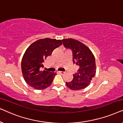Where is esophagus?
<instances>
[{
  "instance_id": "obj_1",
  "label": "esophagus",
  "mask_w": 123,
  "mask_h": 123,
  "mask_svg": "<svg viewBox=\"0 0 123 123\" xmlns=\"http://www.w3.org/2000/svg\"><path fill=\"white\" fill-rule=\"evenodd\" d=\"M58 73L59 74H64L65 73L64 72H58Z\"/></svg>"
}]
</instances>
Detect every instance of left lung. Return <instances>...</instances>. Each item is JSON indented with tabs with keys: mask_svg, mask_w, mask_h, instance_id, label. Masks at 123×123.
<instances>
[{
	"mask_svg": "<svg viewBox=\"0 0 123 123\" xmlns=\"http://www.w3.org/2000/svg\"><path fill=\"white\" fill-rule=\"evenodd\" d=\"M62 41L65 48L72 50L73 63L79 66L77 73L73 74V80L66 82L67 86L75 91L86 88L90 85L96 70L93 53L86 45L77 40L66 38Z\"/></svg>",
	"mask_w": 123,
	"mask_h": 123,
	"instance_id": "1",
	"label": "left lung"
}]
</instances>
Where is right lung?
<instances>
[{"instance_id":"add662e5","label":"right lung","mask_w":123,"mask_h":123,"mask_svg":"<svg viewBox=\"0 0 123 123\" xmlns=\"http://www.w3.org/2000/svg\"><path fill=\"white\" fill-rule=\"evenodd\" d=\"M62 44L60 40L45 38L37 40L27 49L22 59L21 69L23 78L28 85L43 90L51 85L56 73L42 69L47 57Z\"/></svg>"}]
</instances>
